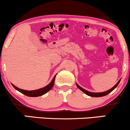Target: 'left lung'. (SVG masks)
Returning a JSON list of instances; mask_svg holds the SVG:
<instances>
[{
	"label": "left lung",
	"mask_w": 130,
	"mask_h": 130,
	"mask_svg": "<svg viewBox=\"0 0 130 130\" xmlns=\"http://www.w3.org/2000/svg\"><path fill=\"white\" fill-rule=\"evenodd\" d=\"M120 79L118 81V83L116 84L115 86L113 87L112 88H111V89H109V90L106 91V92H99V93H94V92H89V91L85 90V89H83V88H82L81 87H80L79 86L78 84H76V86L77 87L79 88V89H80V90L83 91L84 93H85L86 94V95H89V96H92V97H100V96H105V95H107L108 94L110 93L113 90H114L115 89H116V87H117V86L119 85V83H120Z\"/></svg>",
	"instance_id": "1"
}]
</instances>
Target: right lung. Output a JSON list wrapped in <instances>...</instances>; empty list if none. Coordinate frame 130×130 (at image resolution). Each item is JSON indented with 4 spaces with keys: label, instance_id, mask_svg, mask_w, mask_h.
<instances>
[{
    "label": "right lung",
    "instance_id": "1",
    "mask_svg": "<svg viewBox=\"0 0 130 130\" xmlns=\"http://www.w3.org/2000/svg\"><path fill=\"white\" fill-rule=\"evenodd\" d=\"M56 76H54V77H53V80H51V82L47 86H46V87L41 88V89H37V90H23V89H21L18 87H16V86H14L13 84H11V85H12L13 87H14L16 90H18L19 92H21V93L24 94V95H26V96H30V97H37V96H41V95H44V94L47 93V92H49V91L53 88L54 84V80H55V78H56Z\"/></svg>",
    "mask_w": 130,
    "mask_h": 130
}]
</instances>
